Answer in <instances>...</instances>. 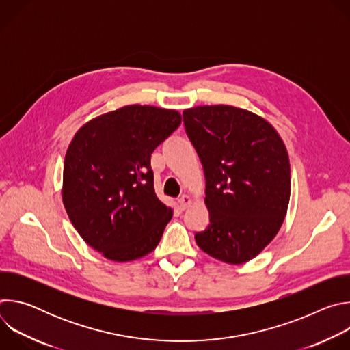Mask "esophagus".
<instances>
[{
  "instance_id": "34e87169",
  "label": "esophagus",
  "mask_w": 350,
  "mask_h": 350,
  "mask_svg": "<svg viewBox=\"0 0 350 350\" xmlns=\"http://www.w3.org/2000/svg\"><path fill=\"white\" fill-rule=\"evenodd\" d=\"M178 204H180V208L181 209H187L191 204H192V201H191V198L188 196V195H181L180 196V199H178Z\"/></svg>"
}]
</instances>
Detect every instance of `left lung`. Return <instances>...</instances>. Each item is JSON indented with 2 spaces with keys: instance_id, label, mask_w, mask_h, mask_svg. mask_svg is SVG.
I'll list each match as a JSON object with an SVG mask.
<instances>
[{
  "instance_id": "8db88e82",
  "label": "left lung",
  "mask_w": 350,
  "mask_h": 350,
  "mask_svg": "<svg viewBox=\"0 0 350 350\" xmlns=\"http://www.w3.org/2000/svg\"><path fill=\"white\" fill-rule=\"evenodd\" d=\"M206 178L211 223L196 232L204 252L230 265L258 256L281 228L291 195L284 141L263 118L230 105L183 112Z\"/></svg>"
}]
</instances>
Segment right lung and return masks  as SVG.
I'll return each mask as SVG.
<instances>
[{
	"mask_svg": "<svg viewBox=\"0 0 350 350\" xmlns=\"http://www.w3.org/2000/svg\"><path fill=\"white\" fill-rule=\"evenodd\" d=\"M181 123L174 109L127 105L87 122L64 163L62 201L80 237L113 262L158 246L173 209L154 188L151 155Z\"/></svg>",
	"mask_w": 350,
	"mask_h": 350,
	"instance_id": "obj_1",
	"label": "right lung"
}]
</instances>
